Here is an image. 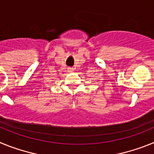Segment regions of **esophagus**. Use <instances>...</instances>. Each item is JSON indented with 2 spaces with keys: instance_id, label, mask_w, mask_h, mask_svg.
Returning a JSON list of instances; mask_svg holds the SVG:
<instances>
[{
  "instance_id": "esophagus-1",
  "label": "esophagus",
  "mask_w": 154,
  "mask_h": 154,
  "mask_svg": "<svg viewBox=\"0 0 154 154\" xmlns=\"http://www.w3.org/2000/svg\"><path fill=\"white\" fill-rule=\"evenodd\" d=\"M68 70H69V72H73V71H74V69L72 67H69L68 68Z\"/></svg>"
}]
</instances>
